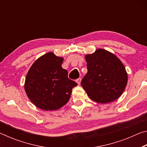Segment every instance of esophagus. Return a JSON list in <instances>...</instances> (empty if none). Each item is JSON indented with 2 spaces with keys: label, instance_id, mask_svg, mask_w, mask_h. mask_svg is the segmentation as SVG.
Wrapping results in <instances>:
<instances>
[{
  "label": "esophagus",
  "instance_id": "34e87169",
  "mask_svg": "<svg viewBox=\"0 0 147 147\" xmlns=\"http://www.w3.org/2000/svg\"><path fill=\"white\" fill-rule=\"evenodd\" d=\"M81 78H78V79H76V82H77V84H78V85H80V82H81Z\"/></svg>",
  "mask_w": 147,
  "mask_h": 147
}]
</instances>
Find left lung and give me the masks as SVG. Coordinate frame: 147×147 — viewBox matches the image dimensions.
<instances>
[{
	"mask_svg": "<svg viewBox=\"0 0 147 147\" xmlns=\"http://www.w3.org/2000/svg\"><path fill=\"white\" fill-rule=\"evenodd\" d=\"M88 73L81 85L91 100L102 104L115 100L128 81L125 67L117 57L104 49L86 56Z\"/></svg>",
	"mask_w": 147,
	"mask_h": 147,
	"instance_id": "8db88e82",
	"label": "left lung"
}]
</instances>
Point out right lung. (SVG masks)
<instances>
[{"instance_id": "obj_1", "label": "right lung", "mask_w": 147, "mask_h": 147, "mask_svg": "<svg viewBox=\"0 0 147 147\" xmlns=\"http://www.w3.org/2000/svg\"><path fill=\"white\" fill-rule=\"evenodd\" d=\"M63 58L48 53L34 62L26 76L24 89L34 105L43 110H56L67 102L72 89L78 85L62 68Z\"/></svg>"}]
</instances>
